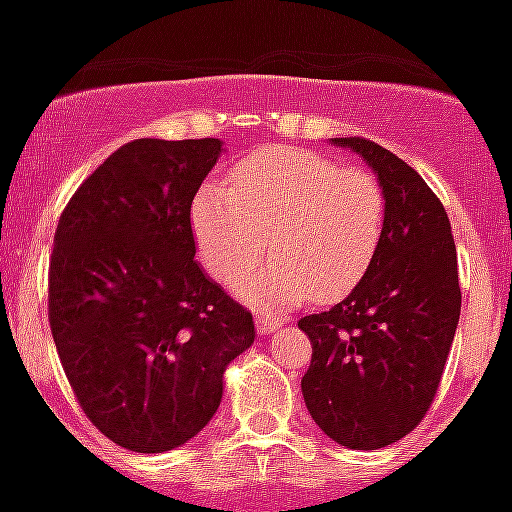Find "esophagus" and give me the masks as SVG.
Returning <instances> with one entry per match:
<instances>
[{"label":"esophagus","instance_id":"esophagus-1","mask_svg":"<svg viewBox=\"0 0 512 512\" xmlns=\"http://www.w3.org/2000/svg\"><path fill=\"white\" fill-rule=\"evenodd\" d=\"M281 324L276 319H268V316H257V332L260 335H271V332H276Z\"/></svg>","mask_w":512,"mask_h":512}]
</instances>
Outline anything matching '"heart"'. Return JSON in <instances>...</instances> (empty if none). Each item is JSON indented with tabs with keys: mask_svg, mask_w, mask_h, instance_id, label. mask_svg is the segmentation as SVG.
Segmentation results:
<instances>
[{
	"mask_svg": "<svg viewBox=\"0 0 512 512\" xmlns=\"http://www.w3.org/2000/svg\"><path fill=\"white\" fill-rule=\"evenodd\" d=\"M209 276L239 284L265 247L273 255L241 287L260 311L335 300L356 287L385 233V193L361 167H340L308 148L276 146L241 159L228 185H204L191 207Z\"/></svg>",
	"mask_w": 512,
	"mask_h": 512,
	"instance_id": "1",
	"label": "heart"
}]
</instances>
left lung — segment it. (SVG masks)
Instances as JSON below:
<instances>
[{
	"label": "left lung",
	"mask_w": 512,
	"mask_h": 512,
	"mask_svg": "<svg viewBox=\"0 0 512 512\" xmlns=\"http://www.w3.org/2000/svg\"><path fill=\"white\" fill-rule=\"evenodd\" d=\"M377 172L385 233L345 300L297 321L313 345L308 412L348 449H382L412 433L441 385L457 321L460 276L444 204L404 159L366 138H335Z\"/></svg>",
	"instance_id": "left-lung-1"
}]
</instances>
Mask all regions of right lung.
Returning <instances> with one entry per match:
<instances>
[{"mask_svg": "<svg viewBox=\"0 0 512 512\" xmlns=\"http://www.w3.org/2000/svg\"><path fill=\"white\" fill-rule=\"evenodd\" d=\"M220 151L215 138L124 143L58 220L52 340L87 420L130 452L191 441L255 342L252 313L193 260L191 204Z\"/></svg>", "mask_w": 512, "mask_h": 512, "instance_id": "add662e5", "label": "right lung"}]
</instances>
